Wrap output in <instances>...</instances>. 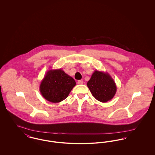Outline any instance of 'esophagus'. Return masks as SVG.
Segmentation results:
<instances>
[{
	"label": "esophagus",
	"mask_w": 155,
	"mask_h": 155,
	"mask_svg": "<svg viewBox=\"0 0 155 155\" xmlns=\"http://www.w3.org/2000/svg\"><path fill=\"white\" fill-rule=\"evenodd\" d=\"M77 84L78 85H82L83 84V81L82 80H79V81H78V82H77Z\"/></svg>",
	"instance_id": "1"
}]
</instances>
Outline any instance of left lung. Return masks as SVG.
<instances>
[{
  "mask_svg": "<svg viewBox=\"0 0 155 155\" xmlns=\"http://www.w3.org/2000/svg\"><path fill=\"white\" fill-rule=\"evenodd\" d=\"M93 96L98 101L107 102L114 96L117 87L110 74L95 70L87 82Z\"/></svg>",
  "mask_w": 155,
  "mask_h": 155,
  "instance_id": "left-lung-1",
  "label": "left lung"
}]
</instances>
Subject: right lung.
I'll list each match as a JSON object with an SVG mask.
<instances>
[{
    "mask_svg": "<svg viewBox=\"0 0 155 155\" xmlns=\"http://www.w3.org/2000/svg\"><path fill=\"white\" fill-rule=\"evenodd\" d=\"M75 85L74 79L61 68L49 70L41 82L39 90L46 100L59 103L67 97Z\"/></svg>",
    "mask_w": 155,
    "mask_h": 155,
    "instance_id": "add662e5",
    "label": "right lung"
}]
</instances>
